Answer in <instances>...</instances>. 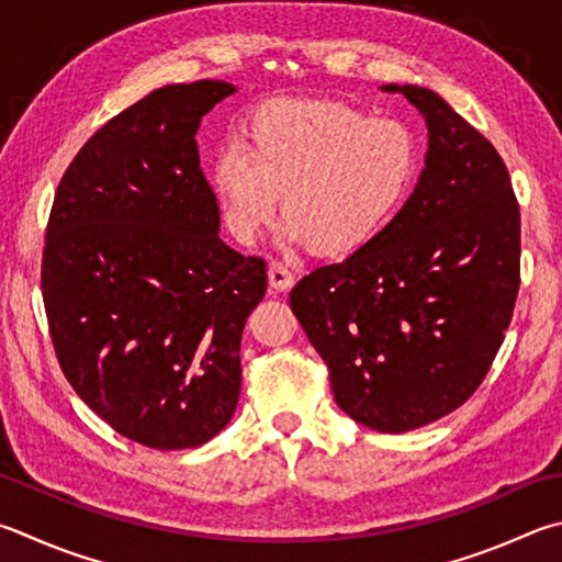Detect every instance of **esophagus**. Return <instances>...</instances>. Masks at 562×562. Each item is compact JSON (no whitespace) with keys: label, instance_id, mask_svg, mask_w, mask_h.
Here are the masks:
<instances>
[{"label":"esophagus","instance_id":"obj_1","mask_svg":"<svg viewBox=\"0 0 562 562\" xmlns=\"http://www.w3.org/2000/svg\"><path fill=\"white\" fill-rule=\"evenodd\" d=\"M268 280H270V288H272V290L284 292V290H290L292 284H294V274L290 272L288 265H282V262L274 260V262H270Z\"/></svg>","mask_w":562,"mask_h":562}]
</instances>
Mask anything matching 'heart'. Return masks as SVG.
I'll return each mask as SVG.
<instances>
[{"instance_id": "obj_1", "label": "heart", "mask_w": 562, "mask_h": 562, "mask_svg": "<svg viewBox=\"0 0 562 562\" xmlns=\"http://www.w3.org/2000/svg\"><path fill=\"white\" fill-rule=\"evenodd\" d=\"M420 145L397 117L334 100L274 98L250 112L243 142L211 161V187L228 233L252 243L274 221L324 258H349L381 236L411 196Z\"/></svg>"}]
</instances>
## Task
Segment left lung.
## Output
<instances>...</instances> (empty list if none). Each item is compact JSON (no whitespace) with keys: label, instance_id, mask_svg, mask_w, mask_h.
<instances>
[{"label":"left lung","instance_id":"1","mask_svg":"<svg viewBox=\"0 0 562 562\" xmlns=\"http://www.w3.org/2000/svg\"><path fill=\"white\" fill-rule=\"evenodd\" d=\"M383 90L427 120L420 181L379 238L302 278L290 304L336 405L397 435L457 411L492 369L521 284V211L482 132L432 90Z\"/></svg>","mask_w":562,"mask_h":562}]
</instances>
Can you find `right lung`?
<instances>
[{
    "mask_svg": "<svg viewBox=\"0 0 562 562\" xmlns=\"http://www.w3.org/2000/svg\"><path fill=\"white\" fill-rule=\"evenodd\" d=\"M223 80L165 86L90 137L60 177L41 294L60 371L112 430L189 450L231 423L240 336L268 290L262 258L218 238L199 167Z\"/></svg>",
    "mask_w": 562,
    "mask_h": 562,
    "instance_id": "1",
    "label": "right lung"
}]
</instances>
